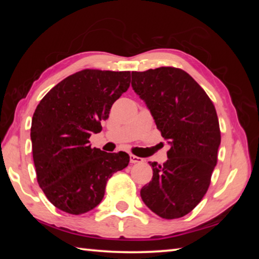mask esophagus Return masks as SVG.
Listing matches in <instances>:
<instances>
[{
	"mask_svg": "<svg viewBox=\"0 0 259 259\" xmlns=\"http://www.w3.org/2000/svg\"><path fill=\"white\" fill-rule=\"evenodd\" d=\"M130 162L131 163H142L143 159L142 157H138L136 155H130Z\"/></svg>",
	"mask_w": 259,
	"mask_h": 259,
	"instance_id": "1",
	"label": "esophagus"
}]
</instances>
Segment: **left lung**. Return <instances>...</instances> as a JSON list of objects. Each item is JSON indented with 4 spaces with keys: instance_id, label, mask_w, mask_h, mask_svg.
Masks as SVG:
<instances>
[{
    "instance_id": "left-lung-1",
    "label": "left lung",
    "mask_w": 259,
    "mask_h": 259,
    "mask_svg": "<svg viewBox=\"0 0 259 259\" xmlns=\"http://www.w3.org/2000/svg\"><path fill=\"white\" fill-rule=\"evenodd\" d=\"M135 93L150 108L171 148L163 165L140 191L148 208L164 219L185 216L207 193L217 164L221 129L216 108L190 74L177 67L133 72Z\"/></svg>"
}]
</instances>
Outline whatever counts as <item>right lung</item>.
I'll return each instance as SVG.
<instances>
[{
	"label": "right lung",
	"instance_id": "obj_1",
	"mask_svg": "<svg viewBox=\"0 0 259 259\" xmlns=\"http://www.w3.org/2000/svg\"><path fill=\"white\" fill-rule=\"evenodd\" d=\"M129 85V71L87 68L64 78L37 105L30 128L33 160L38 185L56 208L90 211L103 200L108 179L129 164L125 152L89 145Z\"/></svg>",
	"mask_w": 259,
	"mask_h": 259
}]
</instances>
